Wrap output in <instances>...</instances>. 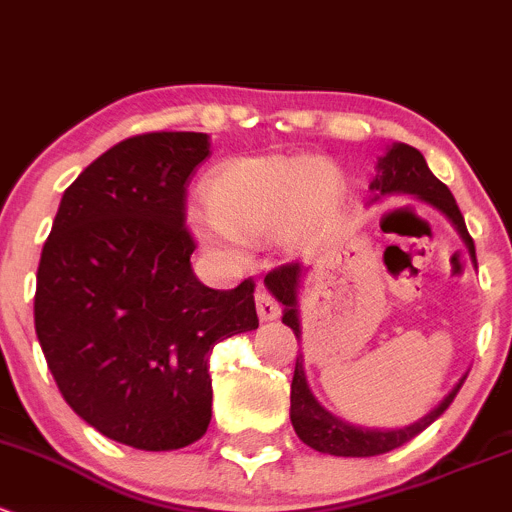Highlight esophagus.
Returning <instances> with one entry per match:
<instances>
[{
  "label": "esophagus",
  "instance_id": "obj_1",
  "mask_svg": "<svg viewBox=\"0 0 512 512\" xmlns=\"http://www.w3.org/2000/svg\"><path fill=\"white\" fill-rule=\"evenodd\" d=\"M256 310H258V318H261L263 323H268V320H276L278 315H281V305L273 300L271 293L263 291V288H258L256 291Z\"/></svg>",
  "mask_w": 512,
  "mask_h": 512
}]
</instances>
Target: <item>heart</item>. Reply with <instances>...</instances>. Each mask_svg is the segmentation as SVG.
<instances>
[{
  "label": "heart",
  "mask_w": 512,
  "mask_h": 512,
  "mask_svg": "<svg viewBox=\"0 0 512 512\" xmlns=\"http://www.w3.org/2000/svg\"><path fill=\"white\" fill-rule=\"evenodd\" d=\"M342 192L337 167L325 160L283 155L234 157L214 167L202 182L209 219H197L207 246H221L239 258L236 241L278 234L298 244L335 207Z\"/></svg>",
  "instance_id": "b5f03b06"
}]
</instances>
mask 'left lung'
<instances>
[{
    "instance_id": "1",
    "label": "left lung",
    "mask_w": 512,
    "mask_h": 512,
    "mask_svg": "<svg viewBox=\"0 0 512 512\" xmlns=\"http://www.w3.org/2000/svg\"><path fill=\"white\" fill-rule=\"evenodd\" d=\"M374 170H377V175L370 182V202L389 197V194H409V197L419 199V202L431 204V207L439 209L451 221L453 229L458 231V236L466 244L468 256L476 263V246H473V239L468 234L466 221H463V214L458 209L456 199H453L451 189L434 177V172L426 165L424 155L416 147L407 145V142H392V145H387L384 155L377 157ZM308 271L310 266H303V263H288V266L276 268V271H271L263 278L268 293L283 305V323L293 330L298 340L303 337V330H300L298 295ZM463 379H466V374L453 384L451 392L429 414L416 419L414 424L399 426V429H370V426H357L340 419V416L328 412L315 399V394L310 392L308 377H305L303 355H298L295 357V372L291 384V424L298 439L320 453L355 458L379 456V453H387L397 449V446L407 444L416 434H421L426 426L434 424L449 409L453 397L461 389Z\"/></svg>"
}]
</instances>
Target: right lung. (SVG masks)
Instances as JSON below:
<instances>
[{
    "label": "right lung",
    "instance_id": "1",
    "mask_svg": "<svg viewBox=\"0 0 512 512\" xmlns=\"http://www.w3.org/2000/svg\"><path fill=\"white\" fill-rule=\"evenodd\" d=\"M209 147L147 133L103 152L63 192L36 273V337L63 399L140 451L202 439L214 345L258 328L251 278L214 291L189 261L184 184Z\"/></svg>",
    "mask_w": 512,
    "mask_h": 512
}]
</instances>
